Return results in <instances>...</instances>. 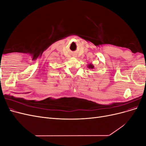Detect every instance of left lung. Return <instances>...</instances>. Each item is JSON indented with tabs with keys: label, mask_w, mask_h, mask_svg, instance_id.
<instances>
[{
	"label": "left lung",
	"mask_w": 146,
	"mask_h": 146,
	"mask_svg": "<svg viewBox=\"0 0 146 146\" xmlns=\"http://www.w3.org/2000/svg\"><path fill=\"white\" fill-rule=\"evenodd\" d=\"M88 68H89V69H93L94 68V66L93 64H89L88 65Z\"/></svg>",
	"instance_id": "obj_1"
}]
</instances>
